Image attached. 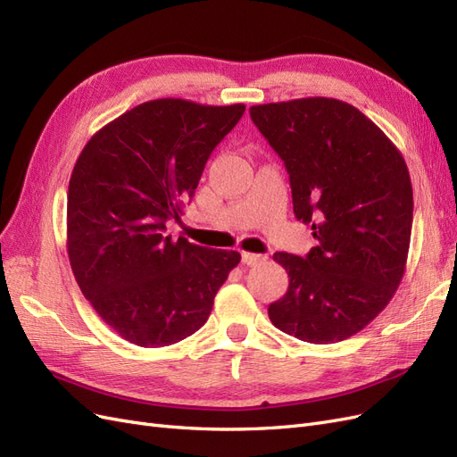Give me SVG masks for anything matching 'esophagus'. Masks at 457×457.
Listing matches in <instances>:
<instances>
[{"instance_id":"obj_1","label":"esophagus","mask_w":457,"mask_h":457,"mask_svg":"<svg viewBox=\"0 0 457 457\" xmlns=\"http://www.w3.org/2000/svg\"><path fill=\"white\" fill-rule=\"evenodd\" d=\"M265 261V255H259V253H247V252H244L242 253V262L244 265H261V262Z\"/></svg>"}]
</instances>
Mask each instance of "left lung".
Returning a JSON list of instances; mask_svg holds the SVG:
<instances>
[{"instance_id":"8db88e82","label":"left lung","mask_w":457,"mask_h":457,"mask_svg":"<svg viewBox=\"0 0 457 457\" xmlns=\"http://www.w3.org/2000/svg\"><path fill=\"white\" fill-rule=\"evenodd\" d=\"M262 137L284 160L294 213L312 225L305 255L274 253L287 292L269 307L284 334L316 345L366 328L404 276L413 192L400 150L349 103L309 96L250 108Z\"/></svg>"}]
</instances>
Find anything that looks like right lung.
<instances>
[{
  "label": "right lung",
  "mask_w": 457,
  "mask_h": 457,
  "mask_svg": "<svg viewBox=\"0 0 457 457\" xmlns=\"http://www.w3.org/2000/svg\"><path fill=\"white\" fill-rule=\"evenodd\" d=\"M245 106L156 99L96 131L68 185L66 247L81 294L120 337L168 347L200 329L238 252L165 237Z\"/></svg>",
  "instance_id": "1"
}]
</instances>
